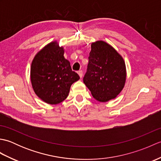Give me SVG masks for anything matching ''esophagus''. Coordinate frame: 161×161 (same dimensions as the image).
Segmentation results:
<instances>
[{
    "label": "esophagus",
    "instance_id": "34e87169",
    "mask_svg": "<svg viewBox=\"0 0 161 161\" xmlns=\"http://www.w3.org/2000/svg\"><path fill=\"white\" fill-rule=\"evenodd\" d=\"M77 73H78V75H80V77L81 78L82 77V76H83V72H82V70H80V71H78L77 72Z\"/></svg>",
    "mask_w": 161,
    "mask_h": 161
}]
</instances>
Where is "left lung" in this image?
Segmentation results:
<instances>
[{
    "label": "left lung",
    "mask_w": 161,
    "mask_h": 161,
    "mask_svg": "<svg viewBox=\"0 0 161 161\" xmlns=\"http://www.w3.org/2000/svg\"><path fill=\"white\" fill-rule=\"evenodd\" d=\"M126 66L122 57L108 43H91L84 83L95 100L106 102L115 99L125 86Z\"/></svg>",
    "instance_id": "obj_1"
}]
</instances>
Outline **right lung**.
Returning <instances> with one entry per match:
<instances>
[{
	"label": "right lung",
	"instance_id": "obj_1",
	"mask_svg": "<svg viewBox=\"0 0 161 161\" xmlns=\"http://www.w3.org/2000/svg\"><path fill=\"white\" fill-rule=\"evenodd\" d=\"M64 54V47L55 41L39 51L32 61L30 80L32 88L47 104H57L63 102L68 97L71 85L80 80Z\"/></svg>",
	"mask_w": 161,
	"mask_h": 161
}]
</instances>
